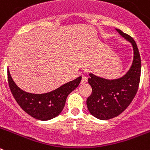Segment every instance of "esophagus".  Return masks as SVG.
<instances>
[{
    "label": "esophagus",
    "mask_w": 150,
    "mask_h": 150,
    "mask_svg": "<svg viewBox=\"0 0 150 150\" xmlns=\"http://www.w3.org/2000/svg\"><path fill=\"white\" fill-rule=\"evenodd\" d=\"M87 81H88V78H87V76H82L81 83H83V84L86 83Z\"/></svg>",
    "instance_id": "34e87169"
}]
</instances>
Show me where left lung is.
Instances as JSON below:
<instances>
[{"instance_id":"obj_1","label":"left lung","mask_w":150,"mask_h":150,"mask_svg":"<svg viewBox=\"0 0 150 150\" xmlns=\"http://www.w3.org/2000/svg\"><path fill=\"white\" fill-rule=\"evenodd\" d=\"M133 47L132 66L122 77L107 79L88 74V83L92 91L86 100L89 112L97 119L107 120L119 116L128 107L138 89L141 71V61L137 46L128 34L116 28Z\"/></svg>"}]
</instances>
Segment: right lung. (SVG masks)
<instances>
[{"label": "right lung", "instance_id": "obj_1", "mask_svg": "<svg viewBox=\"0 0 150 150\" xmlns=\"http://www.w3.org/2000/svg\"><path fill=\"white\" fill-rule=\"evenodd\" d=\"M8 83L18 104L25 112L36 120L46 121L56 117L63 110L66 99L79 86L82 76L62 85L53 91L44 94L28 93L17 86L7 70Z\"/></svg>", "mask_w": 150, "mask_h": 150}]
</instances>
